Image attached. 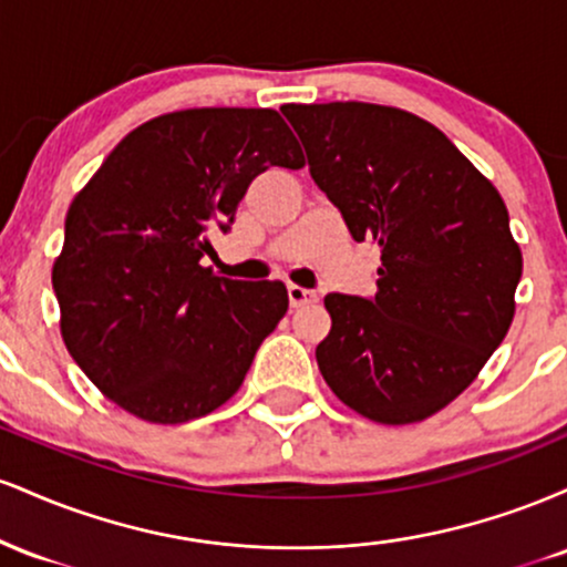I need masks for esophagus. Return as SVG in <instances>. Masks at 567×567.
<instances>
[{
    "instance_id": "1",
    "label": "esophagus",
    "mask_w": 567,
    "mask_h": 567,
    "mask_svg": "<svg viewBox=\"0 0 567 567\" xmlns=\"http://www.w3.org/2000/svg\"><path fill=\"white\" fill-rule=\"evenodd\" d=\"M288 298H290L292 309H301V306L317 303V292L315 290H306V288H298V285H288Z\"/></svg>"
}]
</instances>
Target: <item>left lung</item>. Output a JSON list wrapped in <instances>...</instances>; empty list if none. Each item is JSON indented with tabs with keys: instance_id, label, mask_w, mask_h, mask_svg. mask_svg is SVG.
Instances as JSON below:
<instances>
[{
	"instance_id": "8db88e82",
	"label": "left lung",
	"mask_w": 567,
	"mask_h": 567,
	"mask_svg": "<svg viewBox=\"0 0 567 567\" xmlns=\"http://www.w3.org/2000/svg\"><path fill=\"white\" fill-rule=\"evenodd\" d=\"M282 114L351 237L381 247L373 298L324 296L322 379L370 421H424L477 379L512 324L523 252L504 199L445 133L402 109L336 101Z\"/></svg>"
}]
</instances>
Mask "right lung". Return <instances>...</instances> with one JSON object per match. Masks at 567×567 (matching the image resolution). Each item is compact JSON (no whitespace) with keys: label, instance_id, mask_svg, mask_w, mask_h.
<instances>
[{"label":"right lung","instance_id":"right-lung-1","mask_svg":"<svg viewBox=\"0 0 567 567\" xmlns=\"http://www.w3.org/2000/svg\"><path fill=\"white\" fill-rule=\"evenodd\" d=\"M269 167H303L277 112L186 109L127 133L71 202L53 266L61 333L127 413L152 424L213 413L288 311L277 279L243 282L199 264Z\"/></svg>","mask_w":567,"mask_h":567}]
</instances>
